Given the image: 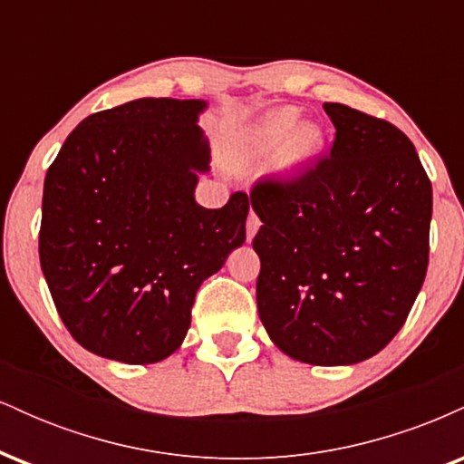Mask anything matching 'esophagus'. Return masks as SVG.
Here are the masks:
<instances>
[{"mask_svg":"<svg viewBox=\"0 0 464 464\" xmlns=\"http://www.w3.org/2000/svg\"><path fill=\"white\" fill-rule=\"evenodd\" d=\"M259 227H262V222H259L257 214H255V211H250V214H248V220H246V237H248V239H253V237H255V233L259 231Z\"/></svg>","mask_w":464,"mask_h":464,"instance_id":"1","label":"esophagus"}]
</instances>
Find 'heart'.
Returning a JSON list of instances; mask_svg holds the SVG:
<instances>
[{
	"mask_svg": "<svg viewBox=\"0 0 464 464\" xmlns=\"http://www.w3.org/2000/svg\"><path fill=\"white\" fill-rule=\"evenodd\" d=\"M299 111L292 106L270 111L246 132L233 159V168L246 169L250 165L266 163L281 152L279 172L284 177H299L323 152L324 135L321 126L301 124Z\"/></svg>",
	"mask_w": 464,
	"mask_h": 464,
	"instance_id": "obj_1",
	"label": "heart"
}]
</instances>
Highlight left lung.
Segmentation results:
<instances>
[{"instance_id":"left-lung-1","label":"left lung","mask_w":464,"mask_h":464,"mask_svg":"<svg viewBox=\"0 0 464 464\" xmlns=\"http://www.w3.org/2000/svg\"><path fill=\"white\" fill-rule=\"evenodd\" d=\"M335 140L296 179L250 191L264 222L257 310L270 340L316 366L369 360L395 338L430 255L432 183L391 121L324 102Z\"/></svg>"}]
</instances>
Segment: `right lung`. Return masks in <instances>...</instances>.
<instances>
[{"label":"right lung","mask_w":464,"mask_h":464,"mask_svg":"<svg viewBox=\"0 0 464 464\" xmlns=\"http://www.w3.org/2000/svg\"><path fill=\"white\" fill-rule=\"evenodd\" d=\"M205 100L140 98L82 120L44 185L39 257L69 334L100 358L154 364L188 335L207 276L246 239L248 196L194 198L209 172Z\"/></svg>","instance_id":"1"}]
</instances>
